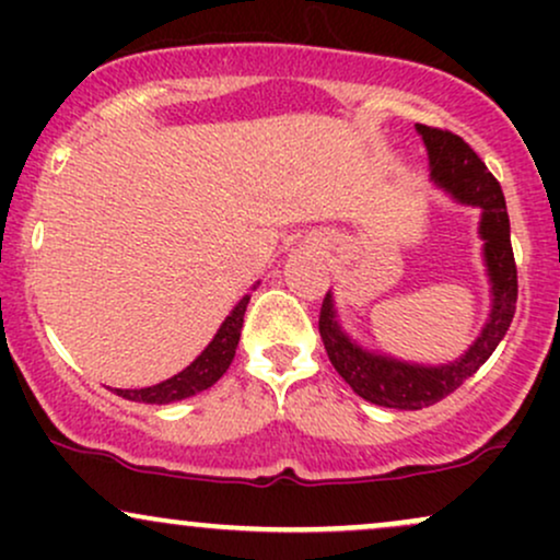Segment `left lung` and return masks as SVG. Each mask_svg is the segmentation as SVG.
<instances>
[{"instance_id":"obj_1","label":"left lung","mask_w":560,"mask_h":560,"mask_svg":"<svg viewBox=\"0 0 560 560\" xmlns=\"http://www.w3.org/2000/svg\"><path fill=\"white\" fill-rule=\"evenodd\" d=\"M429 152V168L440 189L460 205H471L481 210L479 236L485 240V266L492 284L490 320L477 337V342L460 355L458 361L445 365L405 363L397 358L378 355L352 342L339 326L334 313L331 292L324 298L318 318V331L324 339L326 355L337 374L350 384L363 400L397 410H421L427 405L440 402L450 392H455L468 376L485 365L494 347L505 337L516 313L518 281L516 260L511 247V221H508L505 197L498 178L487 171L481 158L466 144L458 133L442 131L432 126H416Z\"/></svg>"}]
</instances>
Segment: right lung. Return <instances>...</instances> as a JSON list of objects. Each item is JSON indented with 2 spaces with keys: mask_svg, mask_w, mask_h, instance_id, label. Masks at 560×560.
Segmentation results:
<instances>
[{
  "mask_svg": "<svg viewBox=\"0 0 560 560\" xmlns=\"http://www.w3.org/2000/svg\"><path fill=\"white\" fill-rule=\"evenodd\" d=\"M247 302H249V294H244V298L236 302L234 311H231L226 320L221 324V329H218L213 342L205 347V350L195 358V363L186 365L182 374L165 378V382L155 384V387L115 389V395L126 397V400H133V402L168 405V402L184 400V397H191V395H197V392L213 387L218 378L226 374L231 361H234Z\"/></svg>",
  "mask_w": 560,
  "mask_h": 560,
  "instance_id": "obj_1",
  "label": "right lung"
}]
</instances>
